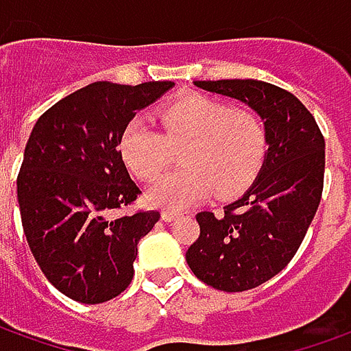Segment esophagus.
Masks as SVG:
<instances>
[{"instance_id":"obj_1","label":"esophagus","mask_w":351,"mask_h":351,"mask_svg":"<svg viewBox=\"0 0 351 351\" xmlns=\"http://www.w3.org/2000/svg\"><path fill=\"white\" fill-rule=\"evenodd\" d=\"M182 215H184V213H180V211H171V209H165V211H161V219H163L165 223L176 221V219H180Z\"/></svg>"}]
</instances>
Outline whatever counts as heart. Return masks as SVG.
I'll return each instance as SVG.
<instances>
[{
    "label": "heart",
    "instance_id": "1",
    "mask_svg": "<svg viewBox=\"0 0 351 351\" xmlns=\"http://www.w3.org/2000/svg\"><path fill=\"white\" fill-rule=\"evenodd\" d=\"M161 132L136 117L125 126L119 152L140 180H154L180 149L184 167L159 178L147 190V202L180 209L215 192L230 197L244 192L265 163L269 132L263 119L245 109L202 94H186L167 104L161 113Z\"/></svg>",
    "mask_w": 351,
    "mask_h": 351
}]
</instances>
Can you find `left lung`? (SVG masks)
<instances>
[{
  "instance_id": "8db88e82",
  "label": "left lung",
  "mask_w": 351,
  "mask_h": 351,
  "mask_svg": "<svg viewBox=\"0 0 351 351\" xmlns=\"http://www.w3.org/2000/svg\"><path fill=\"white\" fill-rule=\"evenodd\" d=\"M194 84L247 104L269 132L256 182L221 217L197 213L199 236L186 252L202 282L244 292L278 275L304 242L323 194L325 138L307 107L278 86L252 78Z\"/></svg>"
}]
</instances>
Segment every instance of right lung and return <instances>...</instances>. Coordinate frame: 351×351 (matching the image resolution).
Returning a JSON list of instances; mask_svg holds the SVG:
<instances>
[{
	"label": "right lung",
	"instance_id": "obj_1",
	"mask_svg": "<svg viewBox=\"0 0 351 351\" xmlns=\"http://www.w3.org/2000/svg\"><path fill=\"white\" fill-rule=\"evenodd\" d=\"M173 82H94L38 119L16 176L21 221L45 278L80 304H104L134 276L138 242L159 211L115 217L142 194L119 140L136 111Z\"/></svg>",
	"mask_w": 351,
	"mask_h": 351
}]
</instances>
